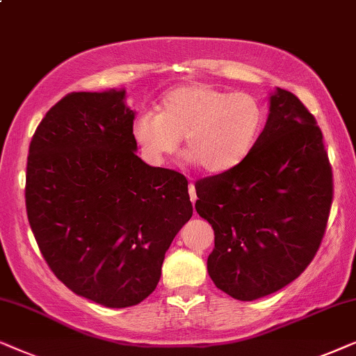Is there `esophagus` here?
<instances>
[{"mask_svg": "<svg viewBox=\"0 0 356 356\" xmlns=\"http://www.w3.org/2000/svg\"><path fill=\"white\" fill-rule=\"evenodd\" d=\"M188 195H191L192 203L197 202V192H195V186H193V184H188Z\"/></svg>", "mask_w": 356, "mask_h": 356, "instance_id": "esophagus-1", "label": "esophagus"}]
</instances>
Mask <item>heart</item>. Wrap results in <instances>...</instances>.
<instances>
[{
    "label": "heart",
    "instance_id": "b5f03b06",
    "mask_svg": "<svg viewBox=\"0 0 356 356\" xmlns=\"http://www.w3.org/2000/svg\"><path fill=\"white\" fill-rule=\"evenodd\" d=\"M265 111L257 97L207 83L177 86L161 99L159 113L141 112L134 136L156 161L174 154L186 136V153L205 172L239 165L257 145Z\"/></svg>",
    "mask_w": 356,
    "mask_h": 356
}]
</instances>
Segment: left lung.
Returning <instances> with one entry per match:
<instances>
[{"label":"left lung","mask_w":356,"mask_h":356,"mask_svg":"<svg viewBox=\"0 0 356 356\" xmlns=\"http://www.w3.org/2000/svg\"><path fill=\"white\" fill-rule=\"evenodd\" d=\"M257 145L234 169L195 184V210L215 231L208 275L239 301L282 290L324 238L334 184L316 118L277 88Z\"/></svg>","instance_id":"1"}]
</instances>
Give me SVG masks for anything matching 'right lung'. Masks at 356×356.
Returning a JSON list of instances; mask_svg holds the SVG:
<instances>
[{
  "label": "right lung",
  "instance_id": "1",
  "mask_svg": "<svg viewBox=\"0 0 356 356\" xmlns=\"http://www.w3.org/2000/svg\"><path fill=\"white\" fill-rule=\"evenodd\" d=\"M134 120L125 89L66 94L27 156V218L45 262L106 307L154 291L165 250L193 213L187 179L136 156Z\"/></svg>",
  "mask_w": 356,
  "mask_h": 356
}]
</instances>
